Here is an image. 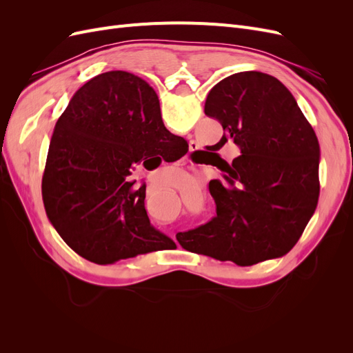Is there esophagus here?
I'll return each instance as SVG.
<instances>
[{"label": "esophagus", "instance_id": "1", "mask_svg": "<svg viewBox=\"0 0 353 353\" xmlns=\"http://www.w3.org/2000/svg\"><path fill=\"white\" fill-rule=\"evenodd\" d=\"M190 150H191V153H197V150H199V145L194 143V141H191V145H190Z\"/></svg>", "mask_w": 353, "mask_h": 353}]
</instances>
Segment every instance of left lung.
I'll use <instances>...</instances> for the list:
<instances>
[{
    "label": "left lung",
    "instance_id": "8db88e82",
    "mask_svg": "<svg viewBox=\"0 0 353 353\" xmlns=\"http://www.w3.org/2000/svg\"><path fill=\"white\" fill-rule=\"evenodd\" d=\"M205 113L223 128L216 150L234 143L240 156L218 154L222 179L209 183L216 216L178 232L185 250L240 266L284 256L301 239L319 197V145L293 94L271 74L240 72L222 79Z\"/></svg>",
    "mask_w": 353,
    "mask_h": 353
}]
</instances>
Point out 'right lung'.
Listing matches in <instances>:
<instances>
[{
	"mask_svg": "<svg viewBox=\"0 0 353 353\" xmlns=\"http://www.w3.org/2000/svg\"><path fill=\"white\" fill-rule=\"evenodd\" d=\"M183 143L165 128L144 79L123 70L92 78L74 92L50 141L42 200L52 227L99 265L174 245L150 225L145 185L134 190L126 178L144 157L165 159Z\"/></svg>",
	"mask_w": 353,
	"mask_h": 353,
	"instance_id": "right-lung-1",
	"label": "right lung"
}]
</instances>
